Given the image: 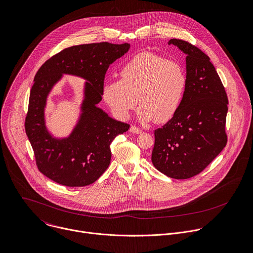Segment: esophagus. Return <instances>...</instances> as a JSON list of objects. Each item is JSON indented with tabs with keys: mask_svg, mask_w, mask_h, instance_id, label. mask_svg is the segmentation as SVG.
Here are the masks:
<instances>
[{
	"mask_svg": "<svg viewBox=\"0 0 253 253\" xmlns=\"http://www.w3.org/2000/svg\"><path fill=\"white\" fill-rule=\"evenodd\" d=\"M130 132L134 133V134H141L142 133V130L136 126H131L130 127Z\"/></svg>",
	"mask_w": 253,
	"mask_h": 253,
	"instance_id": "esophagus-1",
	"label": "esophagus"
}]
</instances>
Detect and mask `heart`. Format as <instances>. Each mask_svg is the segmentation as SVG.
Wrapping results in <instances>:
<instances>
[{
    "label": "heart",
    "instance_id": "heart-1",
    "mask_svg": "<svg viewBox=\"0 0 253 253\" xmlns=\"http://www.w3.org/2000/svg\"><path fill=\"white\" fill-rule=\"evenodd\" d=\"M120 76L105 81L102 89L104 101L117 118L127 119L137 98V117L145 123H165L178 111L187 86V73L180 62L141 52L122 66Z\"/></svg>",
    "mask_w": 253,
    "mask_h": 253
}]
</instances>
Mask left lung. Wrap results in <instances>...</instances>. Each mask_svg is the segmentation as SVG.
<instances>
[{
    "label": "left lung",
    "mask_w": 253,
    "mask_h": 253,
    "mask_svg": "<svg viewBox=\"0 0 253 253\" xmlns=\"http://www.w3.org/2000/svg\"><path fill=\"white\" fill-rule=\"evenodd\" d=\"M186 55L187 86L181 105L155 130L152 163L164 175L184 180L211 164L227 142V95L210 57L192 43L172 39Z\"/></svg>",
    "instance_id": "obj_1"
}]
</instances>
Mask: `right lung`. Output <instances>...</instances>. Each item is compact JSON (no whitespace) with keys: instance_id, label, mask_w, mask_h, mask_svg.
<instances>
[{"instance_id":"add662e5","label":"right lung","mask_w":253,"mask_h":253,"mask_svg":"<svg viewBox=\"0 0 253 253\" xmlns=\"http://www.w3.org/2000/svg\"><path fill=\"white\" fill-rule=\"evenodd\" d=\"M129 48V43L106 42L73 45L47 59L38 70L25 128L38 169L51 181L66 187H84L107 170L112 141L128 131L130 125L109 117L97 104L102 99L109 65ZM63 74L81 77L87 82L76 127L68 137L55 138L46 128L44 108L48 94Z\"/></svg>"}]
</instances>
